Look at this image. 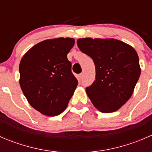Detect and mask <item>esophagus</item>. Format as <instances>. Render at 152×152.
Returning a JSON list of instances; mask_svg holds the SVG:
<instances>
[{
    "label": "esophagus",
    "instance_id": "1",
    "mask_svg": "<svg viewBox=\"0 0 152 152\" xmlns=\"http://www.w3.org/2000/svg\"><path fill=\"white\" fill-rule=\"evenodd\" d=\"M79 79H80V80H82V79H83V77H84V73H81L80 75H79Z\"/></svg>",
    "mask_w": 152,
    "mask_h": 152
}]
</instances>
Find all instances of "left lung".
<instances>
[{
  "label": "left lung",
  "mask_w": 152,
  "mask_h": 152,
  "mask_svg": "<svg viewBox=\"0 0 152 152\" xmlns=\"http://www.w3.org/2000/svg\"><path fill=\"white\" fill-rule=\"evenodd\" d=\"M77 45L96 66V80L86 88L92 104L103 113L118 110L131 98L141 72L135 49L113 38H79Z\"/></svg>",
  "instance_id": "8db88e82"
}]
</instances>
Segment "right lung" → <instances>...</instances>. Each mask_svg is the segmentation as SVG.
<instances>
[{"label":"right lung","mask_w":152,"mask_h":152,"mask_svg":"<svg viewBox=\"0 0 152 152\" xmlns=\"http://www.w3.org/2000/svg\"><path fill=\"white\" fill-rule=\"evenodd\" d=\"M74 43L70 37L45 39L31 48L21 59V90L29 104L44 115L61 114L77 87L67 58Z\"/></svg>","instance_id":"1"}]
</instances>
